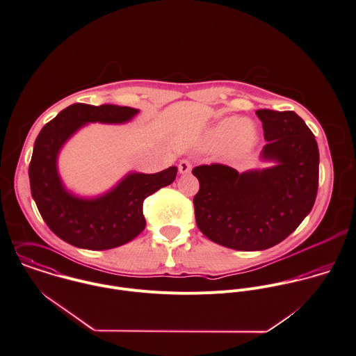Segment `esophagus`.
Instances as JSON below:
<instances>
[{
	"instance_id": "1",
	"label": "esophagus",
	"mask_w": 356,
	"mask_h": 356,
	"mask_svg": "<svg viewBox=\"0 0 356 356\" xmlns=\"http://www.w3.org/2000/svg\"><path fill=\"white\" fill-rule=\"evenodd\" d=\"M191 169H193V165H191L190 161H187V159L180 161V163H179V172H180L181 175H188V173L191 172Z\"/></svg>"
}]
</instances>
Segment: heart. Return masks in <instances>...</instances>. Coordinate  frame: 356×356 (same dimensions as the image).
Returning a JSON list of instances; mask_svg holds the SVG:
<instances>
[{"label": "heart", "mask_w": 356, "mask_h": 356, "mask_svg": "<svg viewBox=\"0 0 356 356\" xmlns=\"http://www.w3.org/2000/svg\"><path fill=\"white\" fill-rule=\"evenodd\" d=\"M257 139L254 127L241 117H228L218 121L208 132L207 144L211 148H221L232 142L231 154L242 156L248 154Z\"/></svg>", "instance_id": "b5f03b06"}]
</instances>
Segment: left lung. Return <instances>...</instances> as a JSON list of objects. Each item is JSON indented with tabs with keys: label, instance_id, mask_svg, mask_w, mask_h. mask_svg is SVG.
<instances>
[{
	"label": "left lung",
	"instance_id": "8db88e82",
	"mask_svg": "<svg viewBox=\"0 0 356 356\" xmlns=\"http://www.w3.org/2000/svg\"><path fill=\"white\" fill-rule=\"evenodd\" d=\"M264 139L260 159L271 168L239 173L212 163L193 169L200 181L194 197L201 232L235 250H264L287 238L311 212L319 180L314 134L294 111L257 110Z\"/></svg>",
	"mask_w": 356,
	"mask_h": 356
}]
</instances>
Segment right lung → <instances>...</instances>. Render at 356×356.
<instances>
[{"instance_id":"obj_1","label":"right lung","mask_w":356,"mask_h":356,"mask_svg":"<svg viewBox=\"0 0 356 356\" xmlns=\"http://www.w3.org/2000/svg\"><path fill=\"white\" fill-rule=\"evenodd\" d=\"M138 113L125 106L75 103L49 121L34 143L29 166L31 197L51 231L75 248L106 250L136 238L145 227L144 200L176 179V166L152 175L131 172L93 198L76 197L65 187L58 156L72 135L86 124L129 122Z\"/></svg>"}]
</instances>
